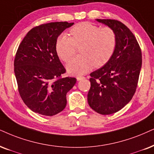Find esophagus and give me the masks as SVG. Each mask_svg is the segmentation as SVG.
<instances>
[{
	"label": "esophagus",
	"mask_w": 154,
	"mask_h": 154,
	"mask_svg": "<svg viewBox=\"0 0 154 154\" xmlns=\"http://www.w3.org/2000/svg\"><path fill=\"white\" fill-rule=\"evenodd\" d=\"M85 78V77H82V76H78V77H77V81H80V80H82V79H83Z\"/></svg>",
	"instance_id": "1"
}]
</instances>
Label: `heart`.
Returning <instances> with one entry per match:
<instances>
[{
    "mask_svg": "<svg viewBox=\"0 0 154 154\" xmlns=\"http://www.w3.org/2000/svg\"><path fill=\"white\" fill-rule=\"evenodd\" d=\"M69 37L62 34L56 41V51L63 61L68 62L74 55L77 46H81L82 54L67 64L68 72L82 75L93 67H102L112 58L116 45V35L110 27L100 28L90 23L83 22L70 29Z\"/></svg>",
    "mask_w": 154,
    "mask_h": 154,
    "instance_id": "b5f03b06",
    "label": "heart"
}]
</instances>
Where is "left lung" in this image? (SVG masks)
<instances>
[{
  "label": "left lung",
  "mask_w": 154,
  "mask_h": 154,
  "mask_svg": "<svg viewBox=\"0 0 154 154\" xmlns=\"http://www.w3.org/2000/svg\"><path fill=\"white\" fill-rule=\"evenodd\" d=\"M96 20L114 30L116 45L109 61L90 74L87 100L93 110L108 115L122 109L133 97L141 71L142 54L135 36L125 25L111 19Z\"/></svg>",
  "instance_id": "left-lung-1"
}]
</instances>
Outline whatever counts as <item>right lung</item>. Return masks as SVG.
<instances>
[{"mask_svg": "<svg viewBox=\"0 0 154 154\" xmlns=\"http://www.w3.org/2000/svg\"><path fill=\"white\" fill-rule=\"evenodd\" d=\"M74 23L54 22L36 26L21 42L14 60V72L19 94L32 112L53 116L67 104L66 95L74 87L75 77L65 73L56 51V41Z\"/></svg>", "mask_w": 154, "mask_h": 154, "instance_id": "obj_1", "label": "right lung"}]
</instances>
